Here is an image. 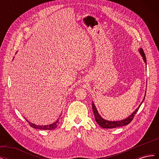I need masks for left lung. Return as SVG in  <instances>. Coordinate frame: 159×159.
I'll return each instance as SVG.
<instances>
[{
  "mask_svg": "<svg viewBox=\"0 0 159 159\" xmlns=\"http://www.w3.org/2000/svg\"><path fill=\"white\" fill-rule=\"evenodd\" d=\"M139 53H140L141 56L143 57V59L144 61H145V63L147 64L146 56H145V53H144L143 50L142 48H140L139 50ZM145 97H144L143 101H144V99H145ZM143 101L141 103V104L139 105V106L137 107V109H136V110L134 111L133 113H132L131 115H130L128 117H127L125 119H123V120H120V121H107V120L101 117V115H99V113L98 111L97 108L95 107L94 103L92 102V109H93V111L94 113L95 121L98 123V124L100 127H102V128H105V129H113V128H116V127H119L127 125L131 123V121L133 120V117H134V115L137 113L138 109H139V107H140L142 103L143 102Z\"/></svg>",
  "mask_w": 159,
  "mask_h": 159,
  "instance_id": "obj_1",
  "label": "left lung"
}]
</instances>
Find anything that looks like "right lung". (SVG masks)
<instances>
[{"label": "right lung", "instance_id": "obj_1", "mask_svg": "<svg viewBox=\"0 0 159 159\" xmlns=\"http://www.w3.org/2000/svg\"><path fill=\"white\" fill-rule=\"evenodd\" d=\"M61 115H60V117H61ZM60 119V117H59L58 119H57V121H55L54 123H53L52 124H50V125H35L34 123H30V121H28L27 119H26V121H28V123H29L30 125L34 128V129H42V130H52V129H54L55 128L57 127V125H58L60 123H59V119Z\"/></svg>", "mask_w": 159, "mask_h": 159}]
</instances>
